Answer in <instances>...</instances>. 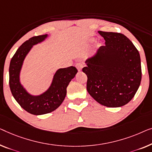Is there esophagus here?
Here are the masks:
<instances>
[{
    "label": "esophagus",
    "instance_id": "34e87169",
    "mask_svg": "<svg viewBox=\"0 0 152 152\" xmlns=\"http://www.w3.org/2000/svg\"><path fill=\"white\" fill-rule=\"evenodd\" d=\"M83 65L82 63L79 62V63H77L76 64V67H77V70H78L79 71H81V69H82V68H83Z\"/></svg>",
    "mask_w": 152,
    "mask_h": 152
}]
</instances>
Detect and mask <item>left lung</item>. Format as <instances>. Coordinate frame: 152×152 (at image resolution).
<instances>
[{
    "instance_id": "1",
    "label": "left lung",
    "mask_w": 152,
    "mask_h": 152,
    "mask_svg": "<svg viewBox=\"0 0 152 152\" xmlns=\"http://www.w3.org/2000/svg\"><path fill=\"white\" fill-rule=\"evenodd\" d=\"M104 38L82 71L87 75L86 88L104 106L117 107L130 102L142 77L140 54L133 43L121 33L99 31Z\"/></svg>"
}]
</instances>
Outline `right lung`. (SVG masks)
Wrapping results in <instances>:
<instances>
[{"label": "right lung", "instance_id": "1", "mask_svg": "<svg viewBox=\"0 0 152 152\" xmlns=\"http://www.w3.org/2000/svg\"><path fill=\"white\" fill-rule=\"evenodd\" d=\"M47 36V34L34 36L25 41L12 57L9 69V83L12 95L25 110L34 115L51 113L58 108L66 95L68 85L77 72V69L72 66L59 69L49 89L40 96L30 95L23 88L20 83L19 74L24 59L33 45L44 40Z\"/></svg>", "mask_w": 152, "mask_h": 152}]
</instances>
